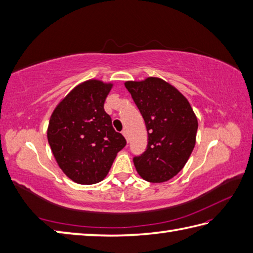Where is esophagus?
<instances>
[{"label": "esophagus", "instance_id": "esophagus-1", "mask_svg": "<svg viewBox=\"0 0 253 253\" xmlns=\"http://www.w3.org/2000/svg\"><path fill=\"white\" fill-rule=\"evenodd\" d=\"M122 133H123V136L126 138V140H127V142H128V133H127V131H126V130H124Z\"/></svg>", "mask_w": 253, "mask_h": 253}]
</instances>
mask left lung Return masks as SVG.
Masks as SVG:
<instances>
[{
  "instance_id": "8db88e82",
  "label": "left lung",
  "mask_w": 253,
  "mask_h": 253,
  "mask_svg": "<svg viewBox=\"0 0 253 253\" xmlns=\"http://www.w3.org/2000/svg\"><path fill=\"white\" fill-rule=\"evenodd\" d=\"M148 131L147 150L133 158L143 180L162 183L175 176L189 160L199 123L190 102L172 84L157 77L126 81Z\"/></svg>"
}]
</instances>
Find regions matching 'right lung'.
I'll use <instances>...</instances> for the list:
<instances>
[{"label": "right lung", "instance_id": "1", "mask_svg": "<svg viewBox=\"0 0 253 253\" xmlns=\"http://www.w3.org/2000/svg\"><path fill=\"white\" fill-rule=\"evenodd\" d=\"M113 82L90 79L78 84L54 108L47 138L58 166L78 184L101 182L126 140L104 111Z\"/></svg>", "mask_w": 253, "mask_h": 253}]
</instances>
